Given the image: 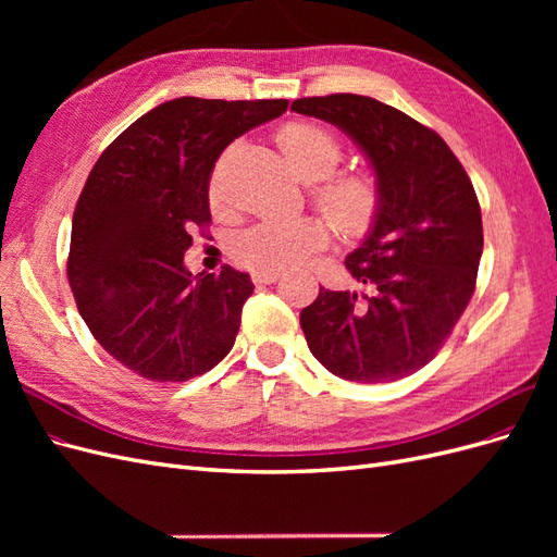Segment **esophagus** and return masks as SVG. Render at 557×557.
I'll list each match as a JSON object with an SVG mask.
<instances>
[{"label": "esophagus", "mask_w": 557, "mask_h": 557, "mask_svg": "<svg viewBox=\"0 0 557 557\" xmlns=\"http://www.w3.org/2000/svg\"><path fill=\"white\" fill-rule=\"evenodd\" d=\"M281 278V272H252V283H274Z\"/></svg>", "instance_id": "esophagus-1"}]
</instances>
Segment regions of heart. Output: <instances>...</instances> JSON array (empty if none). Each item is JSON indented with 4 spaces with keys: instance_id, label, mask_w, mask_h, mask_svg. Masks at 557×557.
<instances>
[{
    "instance_id": "1",
    "label": "heart",
    "mask_w": 557,
    "mask_h": 557,
    "mask_svg": "<svg viewBox=\"0 0 557 557\" xmlns=\"http://www.w3.org/2000/svg\"><path fill=\"white\" fill-rule=\"evenodd\" d=\"M276 141L301 181H323L313 190V199L336 227L346 234H362L374 223L381 207L379 183L367 172L332 176L344 158V146L327 127L295 121L278 129ZM211 201L215 207L225 205V188L218 178L211 183ZM327 239V225L313 215L262 223L242 234L234 244V258L252 272H285L305 264Z\"/></svg>"
}]
</instances>
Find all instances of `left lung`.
<instances>
[{
  "label": "left lung",
  "instance_id": "1",
  "mask_svg": "<svg viewBox=\"0 0 557 557\" xmlns=\"http://www.w3.org/2000/svg\"><path fill=\"white\" fill-rule=\"evenodd\" d=\"M295 113L346 132L372 164L381 207L346 269L369 295L320 288L301 309L309 350L334 376L391 383L425 367L474 295L481 207L434 129L374 97L295 99Z\"/></svg>",
  "mask_w": 557,
  "mask_h": 557
}]
</instances>
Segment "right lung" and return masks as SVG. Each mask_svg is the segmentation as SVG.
I'll use <instances>...</instances> for the list:
<instances>
[{"instance_id": "add662e5", "label": "right lung", "mask_w": 557, "mask_h": 557, "mask_svg": "<svg viewBox=\"0 0 557 557\" xmlns=\"http://www.w3.org/2000/svg\"><path fill=\"white\" fill-rule=\"evenodd\" d=\"M288 99L178 97L134 121L86 181L66 278L81 318L111 358L148 381H188L234 346L250 276H193L190 232L211 223L209 178L223 150L274 121Z\"/></svg>"}]
</instances>
